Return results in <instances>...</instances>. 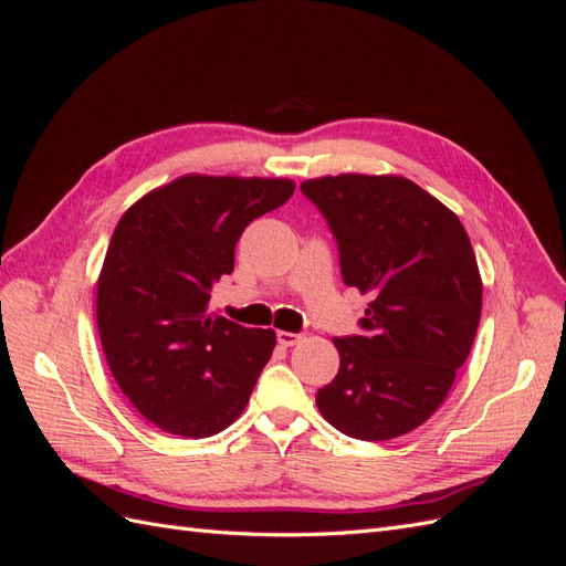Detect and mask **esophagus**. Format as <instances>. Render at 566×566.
Wrapping results in <instances>:
<instances>
[{
  "label": "esophagus",
  "mask_w": 566,
  "mask_h": 566,
  "mask_svg": "<svg viewBox=\"0 0 566 566\" xmlns=\"http://www.w3.org/2000/svg\"><path fill=\"white\" fill-rule=\"evenodd\" d=\"M276 339H279V345H281V347H293V345H297V342L302 339V335L279 331V333H276Z\"/></svg>",
  "instance_id": "esophagus-1"
}]
</instances>
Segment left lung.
Listing matches in <instances>:
<instances>
[{
	"instance_id": "1",
	"label": "left lung",
	"mask_w": 566,
	"mask_h": 566,
	"mask_svg": "<svg viewBox=\"0 0 566 566\" xmlns=\"http://www.w3.org/2000/svg\"><path fill=\"white\" fill-rule=\"evenodd\" d=\"M328 224L339 273L370 295L358 333L335 337L339 370L316 391L335 430L385 441L447 399L482 316V279L460 219L403 177L304 181Z\"/></svg>"
}]
</instances>
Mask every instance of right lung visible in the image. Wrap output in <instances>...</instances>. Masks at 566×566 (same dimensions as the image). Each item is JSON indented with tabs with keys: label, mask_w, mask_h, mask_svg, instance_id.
Masks as SVG:
<instances>
[{
	"label": "right lung",
	"mask_w": 566,
	"mask_h": 566,
	"mask_svg": "<svg viewBox=\"0 0 566 566\" xmlns=\"http://www.w3.org/2000/svg\"><path fill=\"white\" fill-rule=\"evenodd\" d=\"M295 193L287 179L188 175L117 221L98 276L96 323L115 382L179 437H212L243 413L276 333L210 316L252 219Z\"/></svg>",
	"instance_id": "add662e5"
}]
</instances>
